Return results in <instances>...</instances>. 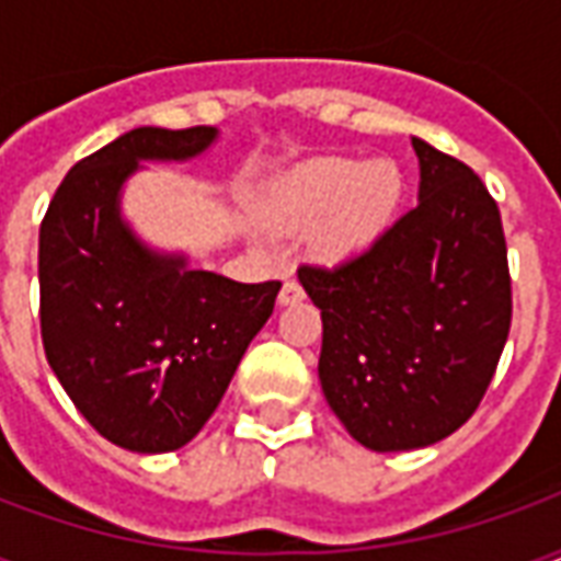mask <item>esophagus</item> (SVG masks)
I'll return each mask as SVG.
<instances>
[{
    "label": "esophagus",
    "mask_w": 561,
    "mask_h": 561,
    "mask_svg": "<svg viewBox=\"0 0 561 561\" xmlns=\"http://www.w3.org/2000/svg\"><path fill=\"white\" fill-rule=\"evenodd\" d=\"M304 300V285L297 279H285L279 291V304L282 306H291V304H300Z\"/></svg>",
    "instance_id": "esophagus-1"
}]
</instances>
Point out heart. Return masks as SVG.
<instances>
[{
	"mask_svg": "<svg viewBox=\"0 0 561 561\" xmlns=\"http://www.w3.org/2000/svg\"><path fill=\"white\" fill-rule=\"evenodd\" d=\"M402 195V176L390 161L318 159L294 173L279 197L282 219L297 228L324 225L321 249L352 255L388 228Z\"/></svg>",
	"mask_w": 561,
	"mask_h": 561,
	"instance_id": "1",
	"label": "heart"
}]
</instances>
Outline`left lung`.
Instances as JSON below:
<instances>
[{"mask_svg":"<svg viewBox=\"0 0 561 561\" xmlns=\"http://www.w3.org/2000/svg\"><path fill=\"white\" fill-rule=\"evenodd\" d=\"M417 207L336 267L297 270L321 309L318 378L369 450H414L481 405L511 330L502 216L481 176L426 140Z\"/></svg>","mask_w":561,"mask_h":561,"instance_id":"1","label":"left lung"}]
</instances>
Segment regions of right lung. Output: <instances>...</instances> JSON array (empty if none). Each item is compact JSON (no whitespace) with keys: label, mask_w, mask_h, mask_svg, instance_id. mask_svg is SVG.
<instances>
[{"label":"right lung","mask_w":561,"mask_h":561,"mask_svg":"<svg viewBox=\"0 0 561 561\" xmlns=\"http://www.w3.org/2000/svg\"><path fill=\"white\" fill-rule=\"evenodd\" d=\"M216 135L135 128L80 159L42 221L47 364L107 442L138 454L176 450L201 433L282 288L159 255L119 216L123 183L140 161L195 159Z\"/></svg>","instance_id":"obj_1"}]
</instances>
